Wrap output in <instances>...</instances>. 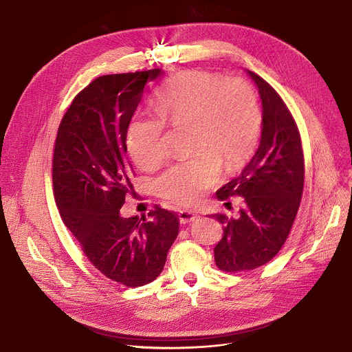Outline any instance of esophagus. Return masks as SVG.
Masks as SVG:
<instances>
[{"mask_svg": "<svg viewBox=\"0 0 352 352\" xmlns=\"http://www.w3.org/2000/svg\"><path fill=\"white\" fill-rule=\"evenodd\" d=\"M178 217H179L181 223H189V221L197 220L199 216L197 213H194V212H189V210H179Z\"/></svg>", "mask_w": 352, "mask_h": 352, "instance_id": "obj_1", "label": "esophagus"}]
</instances>
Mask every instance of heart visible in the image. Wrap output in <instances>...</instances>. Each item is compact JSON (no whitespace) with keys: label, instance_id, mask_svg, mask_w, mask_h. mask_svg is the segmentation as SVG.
<instances>
[{"label":"heart","instance_id":"b5f03b06","mask_svg":"<svg viewBox=\"0 0 352 352\" xmlns=\"http://www.w3.org/2000/svg\"><path fill=\"white\" fill-rule=\"evenodd\" d=\"M155 115L135 116L126 146L143 170L155 168L167 155L166 122L190 124L194 153L168 167L155 179L163 199L189 206L197 204L220 177L239 168L252 153L261 131V107L254 87L240 78L192 70L177 76L157 94Z\"/></svg>","mask_w":352,"mask_h":352}]
</instances>
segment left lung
I'll use <instances>...</instances> for the list:
<instances>
[{"instance_id": "8db88e82", "label": "left lung", "mask_w": 352, "mask_h": 352, "mask_svg": "<svg viewBox=\"0 0 352 352\" xmlns=\"http://www.w3.org/2000/svg\"><path fill=\"white\" fill-rule=\"evenodd\" d=\"M248 74L263 101V133L240 175L216 192L219 201L239 195L244 202L237 217L213 214L223 225L214 263L226 272L255 270L275 257L289 236L305 185L302 140L291 111L264 78Z\"/></svg>"}]
</instances>
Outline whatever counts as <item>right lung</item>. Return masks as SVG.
Segmentation results:
<instances>
[{
    "instance_id": "1",
    "label": "right lung",
    "mask_w": 352,
    "mask_h": 352,
    "mask_svg": "<svg viewBox=\"0 0 352 352\" xmlns=\"http://www.w3.org/2000/svg\"><path fill=\"white\" fill-rule=\"evenodd\" d=\"M160 69L108 74L80 91L63 116L53 150V194L66 228L88 261L127 287L162 274L178 236V217L154 206L147 217H122L135 175L126 132Z\"/></svg>"
}]
</instances>
